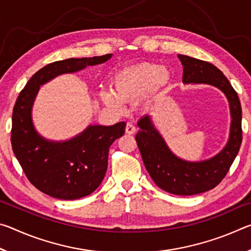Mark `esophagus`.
Returning a JSON list of instances; mask_svg holds the SVG:
<instances>
[{
  "instance_id": "1",
  "label": "esophagus",
  "mask_w": 251,
  "mask_h": 251,
  "mask_svg": "<svg viewBox=\"0 0 251 251\" xmlns=\"http://www.w3.org/2000/svg\"><path fill=\"white\" fill-rule=\"evenodd\" d=\"M125 131H126V134H129V135L134 134L135 131H136L135 126L133 124H130V123H127L126 127H125Z\"/></svg>"
}]
</instances>
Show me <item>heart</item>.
Returning a JSON list of instances; mask_svg holds the SVG:
<instances>
[{"instance_id": "b5f03b06", "label": "heart", "mask_w": 251, "mask_h": 251, "mask_svg": "<svg viewBox=\"0 0 251 251\" xmlns=\"http://www.w3.org/2000/svg\"><path fill=\"white\" fill-rule=\"evenodd\" d=\"M169 78L171 74L165 67L142 63L118 72L113 78V92L103 91L100 96L109 107L121 109L122 101L135 100L147 92H158L166 86Z\"/></svg>"}]
</instances>
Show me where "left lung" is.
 <instances>
[{
  "mask_svg": "<svg viewBox=\"0 0 251 251\" xmlns=\"http://www.w3.org/2000/svg\"><path fill=\"white\" fill-rule=\"evenodd\" d=\"M184 66L182 82L185 84H208L225 93L230 105L231 126L227 145L210 159L190 163L173 154L164 139L155 129L150 116L138 122L141 130L136 134V143L144 165L155 184L165 192L179 196H190L215 188L230 168L243 142L241 105L230 82L210 63L186 55H178Z\"/></svg>",
  "mask_w": 251,
  "mask_h": 251,
  "instance_id": "8db88e82",
  "label": "left lung"
}]
</instances>
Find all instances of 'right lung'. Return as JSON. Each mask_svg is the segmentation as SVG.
Returning <instances> with one entry per match:
<instances>
[{
    "label": "right lung",
    "mask_w": 251,
    "mask_h": 251,
    "mask_svg": "<svg viewBox=\"0 0 251 251\" xmlns=\"http://www.w3.org/2000/svg\"><path fill=\"white\" fill-rule=\"evenodd\" d=\"M110 56L112 54H106L50 63L29 78L15 101L11 130L14 155L29 182L50 197L73 201L94 192L107 171L109 147L124 135L126 123L88 126L67 142H49L33 127L31 108L34 99L40 85L55 76L101 64Z\"/></svg>",
    "instance_id": "1"
}]
</instances>
